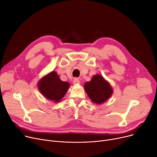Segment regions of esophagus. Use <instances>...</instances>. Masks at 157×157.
<instances>
[{
	"label": "esophagus",
	"mask_w": 157,
	"mask_h": 157,
	"mask_svg": "<svg viewBox=\"0 0 157 157\" xmlns=\"http://www.w3.org/2000/svg\"><path fill=\"white\" fill-rule=\"evenodd\" d=\"M73 83L74 84H79V83H80V81H79V79L74 78V80H73Z\"/></svg>",
	"instance_id": "obj_1"
}]
</instances>
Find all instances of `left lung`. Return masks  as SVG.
<instances>
[{
    "instance_id": "1",
    "label": "left lung",
    "mask_w": 157,
    "mask_h": 157,
    "mask_svg": "<svg viewBox=\"0 0 157 157\" xmlns=\"http://www.w3.org/2000/svg\"><path fill=\"white\" fill-rule=\"evenodd\" d=\"M85 90L90 99L98 104L108 100L113 94V89L108 82L98 74L94 76L91 81L86 82Z\"/></svg>"
}]
</instances>
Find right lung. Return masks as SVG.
Here are the masks:
<instances>
[{"instance_id":"obj_1","label":"right lung","mask_w":157,"mask_h":157,"mask_svg":"<svg viewBox=\"0 0 157 157\" xmlns=\"http://www.w3.org/2000/svg\"><path fill=\"white\" fill-rule=\"evenodd\" d=\"M38 87L41 94L49 100L59 102L67 92L69 83L60 80L56 72L53 71L40 79Z\"/></svg>"}]
</instances>
